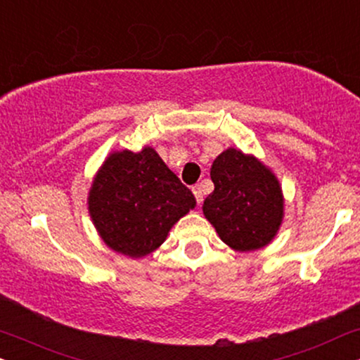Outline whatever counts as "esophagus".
Listing matches in <instances>:
<instances>
[{
  "label": "esophagus",
  "mask_w": 360,
  "mask_h": 360,
  "mask_svg": "<svg viewBox=\"0 0 360 360\" xmlns=\"http://www.w3.org/2000/svg\"><path fill=\"white\" fill-rule=\"evenodd\" d=\"M193 194H194L195 200H198V204L202 202V189H200L199 184L194 186V188H193Z\"/></svg>",
  "instance_id": "1"
}]
</instances>
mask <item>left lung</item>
<instances>
[{"mask_svg": "<svg viewBox=\"0 0 360 360\" xmlns=\"http://www.w3.org/2000/svg\"><path fill=\"white\" fill-rule=\"evenodd\" d=\"M214 191L204 200L205 219L237 252L268 245L283 220V194L275 174L257 160L229 148L210 167Z\"/></svg>", "mask_w": 360, "mask_h": 360, "instance_id": "8db88e82", "label": "left lung"}]
</instances>
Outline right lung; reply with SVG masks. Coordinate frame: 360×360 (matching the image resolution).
<instances>
[{
	"instance_id": "add662e5",
	"label": "right lung",
	"mask_w": 360,
	"mask_h": 360,
	"mask_svg": "<svg viewBox=\"0 0 360 360\" xmlns=\"http://www.w3.org/2000/svg\"><path fill=\"white\" fill-rule=\"evenodd\" d=\"M194 207L193 193L150 146L112 153L89 193V212L102 240L131 258L155 252Z\"/></svg>"
}]
</instances>
